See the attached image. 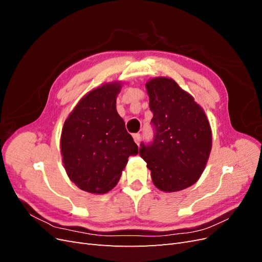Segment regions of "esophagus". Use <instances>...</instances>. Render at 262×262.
Wrapping results in <instances>:
<instances>
[{"mask_svg": "<svg viewBox=\"0 0 262 262\" xmlns=\"http://www.w3.org/2000/svg\"><path fill=\"white\" fill-rule=\"evenodd\" d=\"M133 140H134V142H136V143L139 145L140 144V141H141V136L139 133H136V134H133Z\"/></svg>", "mask_w": 262, "mask_h": 262, "instance_id": "1", "label": "esophagus"}]
</instances>
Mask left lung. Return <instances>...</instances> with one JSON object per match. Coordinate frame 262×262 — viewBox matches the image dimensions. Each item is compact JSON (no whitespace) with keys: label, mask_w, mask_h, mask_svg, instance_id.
<instances>
[{"label":"left lung","mask_w":262,"mask_h":262,"mask_svg":"<svg viewBox=\"0 0 262 262\" xmlns=\"http://www.w3.org/2000/svg\"><path fill=\"white\" fill-rule=\"evenodd\" d=\"M154 139L141 143L140 155L153 184L165 192L184 190L200 178L212 147L211 126L191 95L168 77L146 84Z\"/></svg>","instance_id":"1"}]
</instances>
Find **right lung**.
<instances>
[{
  "instance_id": "add662e5",
  "label": "right lung",
  "mask_w": 262,
  "mask_h": 262,
  "mask_svg": "<svg viewBox=\"0 0 262 262\" xmlns=\"http://www.w3.org/2000/svg\"><path fill=\"white\" fill-rule=\"evenodd\" d=\"M120 82L104 84L78 101L63 125L61 154L69 178L84 191L106 193L120 179L138 145L116 109Z\"/></svg>"
}]
</instances>
